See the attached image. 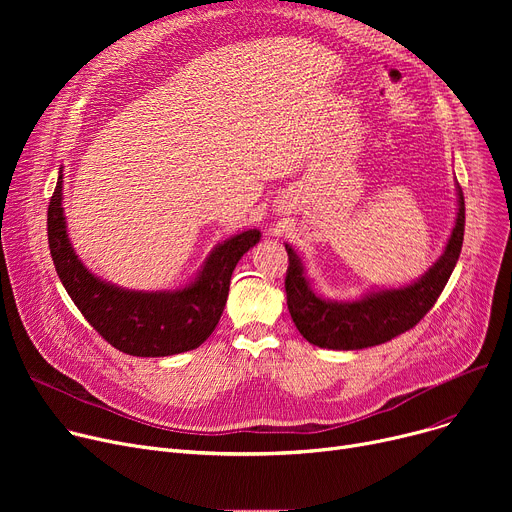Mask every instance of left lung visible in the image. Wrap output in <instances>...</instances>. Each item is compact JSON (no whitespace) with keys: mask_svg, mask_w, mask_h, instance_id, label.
<instances>
[{"mask_svg":"<svg viewBox=\"0 0 512 512\" xmlns=\"http://www.w3.org/2000/svg\"><path fill=\"white\" fill-rule=\"evenodd\" d=\"M465 236V197L459 186V213L444 255L429 267V272L411 286L373 292L353 303H334L317 297L303 274L299 255L286 245V303L294 326L303 338L321 348L357 351L384 344L394 336L415 328L442 294L456 261H459Z\"/></svg>","mask_w":512,"mask_h":512,"instance_id":"8db88e82","label":"left lung"}]
</instances>
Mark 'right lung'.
Here are the masks:
<instances>
[{"mask_svg": "<svg viewBox=\"0 0 512 512\" xmlns=\"http://www.w3.org/2000/svg\"><path fill=\"white\" fill-rule=\"evenodd\" d=\"M259 230L224 240L199 278L174 292H134L105 284L78 261L66 234L62 174L47 209V238L56 272L93 330L132 357H168L201 346L222 317L238 259L259 242Z\"/></svg>", "mask_w": 512, "mask_h": 512, "instance_id": "add662e5", "label": "right lung"}]
</instances>
